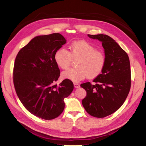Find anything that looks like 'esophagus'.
Returning a JSON list of instances; mask_svg holds the SVG:
<instances>
[{
  "label": "esophagus",
  "mask_w": 146,
  "mask_h": 146,
  "mask_svg": "<svg viewBox=\"0 0 146 146\" xmlns=\"http://www.w3.org/2000/svg\"><path fill=\"white\" fill-rule=\"evenodd\" d=\"M74 87L76 88H80V85H79L78 83H74Z\"/></svg>",
  "instance_id": "34e87169"
}]
</instances>
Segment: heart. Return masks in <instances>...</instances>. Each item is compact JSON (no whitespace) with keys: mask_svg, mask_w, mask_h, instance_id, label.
Returning a JSON list of instances; mask_svg holds the SVG:
<instances>
[{"mask_svg":"<svg viewBox=\"0 0 146 146\" xmlns=\"http://www.w3.org/2000/svg\"><path fill=\"white\" fill-rule=\"evenodd\" d=\"M78 59L76 61L77 68L69 69L62 73L64 78L73 82H78L88 77H98L104 70L106 63L105 54L89 42L80 40L72 42L69 46V51L61 47L56 50L54 55L55 62L62 69H67L71 59Z\"/></svg>","mask_w":146,"mask_h":146,"instance_id":"obj_1","label":"heart"}]
</instances>
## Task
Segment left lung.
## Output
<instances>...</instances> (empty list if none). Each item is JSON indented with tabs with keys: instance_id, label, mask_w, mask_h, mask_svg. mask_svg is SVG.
<instances>
[{
	"instance_id": "obj_1",
	"label": "left lung",
	"mask_w": 146,
	"mask_h": 146,
	"mask_svg": "<svg viewBox=\"0 0 146 146\" xmlns=\"http://www.w3.org/2000/svg\"><path fill=\"white\" fill-rule=\"evenodd\" d=\"M102 42L106 63L102 73L93 82L80 86L86 91L82 105L86 112L96 117H104L120 108L129 93L131 70L129 56L113 38L107 35H88Z\"/></svg>"
}]
</instances>
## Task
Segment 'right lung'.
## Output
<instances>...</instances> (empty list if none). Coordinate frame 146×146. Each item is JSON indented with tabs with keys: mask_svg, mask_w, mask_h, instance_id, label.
I'll return each instance as SVG.
<instances>
[{
	"mask_svg": "<svg viewBox=\"0 0 146 146\" xmlns=\"http://www.w3.org/2000/svg\"><path fill=\"white\" fill-rule=\"evenodd\" d=\"M66 43L60 33L37 36L21 48L15 59L13 83L16 94L30 113L45 120L62 113L64 99L74 90L69 79L59 85L55 84L60 72L54 55Z\"/></svg>",
	"mask_w": 146,
	"mask_h": 146,
	"instance_id": "add662e5",
	"label": "right lung"
}]
</instances>
